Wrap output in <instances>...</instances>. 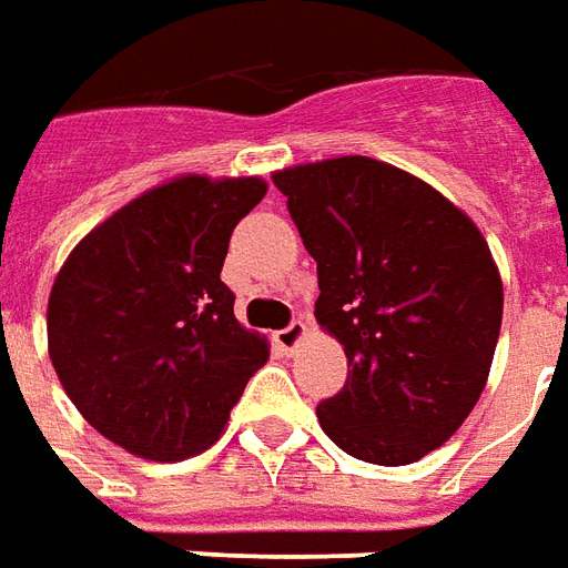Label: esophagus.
I'll return each mask as SVG.
<instances>
[{
  "mask_svg": "<svg viewBox=\"0 0 568 568\" xmlns=\"http://www.w3.org/2000/svg\"><path fill=\"white\" fill-rule=\"evenodd\" d=\"M304 334H307V322L295 320L292 325H285L283 332H276V344H280V349H285V353H292V349L304 341Z\"/></svg>",
  "mask_w": 568,
  "mask_h": 568,
  "instance_id": "obj_1",
  "label": "esophagus"
}]
</instances>
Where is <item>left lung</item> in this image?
Masks as SVG:
<instances>
[{
	"label": "left lung",
	"mask_w": 568,
	"mask_h": 568,
	"mask_svg": "<svg viewBox=\"0 0 568 568\" xmlns=\"http://www.w3.org/2000/svg\"><path fill=\"white\" fill-rule=\"evenodd\" d=\"M273 185L316 261V322L349 365L320 426L356 459L417 463L487 386L501 328L487 240L423 179L362 154L288 166Z\"/></svg>",
	"instance_id": "left-lung-1"
}]
</instances>
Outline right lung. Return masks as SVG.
<instances>
[{"instance_id":"right-lung-1","label":"right lung","mask_w":568,"mask_h":568,"mask_svg":"<svg viewBox=\"0 0 568 568\" xmlns=\"http://www.w3.org/2000/svg\"><path fill=\"white\" fill-rule=\"evenodd\" d=\"M264 194L258 175H179L97 224L57 273V377L81 417L133 456L179 463L206 450L271 356L222 283L236 222Z\"/></svg>"}]
</instances>
